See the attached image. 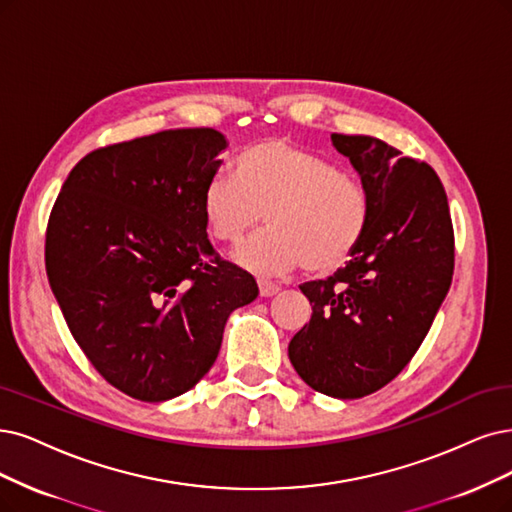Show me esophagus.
Returning <instances> with one entry per match:
<instances>
[{
	"mask_svg": "<svg viewBox=\"0 0 512 512\" xmlns=\"http://www.w3.org/2000/svg\"><path fill=\"white\" fill-rule=\"evenodd\" d=\"M257 287H259L261 297H272L280 291V287L274 285V282H270V280H257Z\"/></svg>",
	"mask_w": 512,
	"mask_h": 512,
	"instance_id": "esophagus-1",
	"label": "esophagus"
}]
</instances>
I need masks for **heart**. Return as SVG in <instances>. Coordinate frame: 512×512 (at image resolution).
I'll return each instance as SVG.
<instances>
[{
  "instance_id": "obj_1",
  "label": "heart",
  "mask_w": 512,
  "mask_h": 512,
  "mask_svg": "<svg viewBox=\"0 0 512 512\" xmlns=\"http://www.w3.org/2000/svg\"><path fill=\"white\" fill-rule=\"evenodd\" d=\"M266 213V230L234 253L240 268L278 276L301 266L329 274L363 242L371 202L361 179L287 139H263L236 158V177L215 175L202 189L211 236L238 244Z\"/></svg>"
}]
</instances>
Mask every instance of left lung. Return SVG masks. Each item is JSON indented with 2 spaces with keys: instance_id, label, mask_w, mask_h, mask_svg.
Masks as SVG:
<instances>
[{
  "instance_id": "obj_1",
  "label": "left lung",
  "mask_w": 512,
  "mask_h": 512,
  "mask_svg": "<svg viewBox=\"0 0 512 512\" xmlns=\"http://www.w3.org/2000/svg\"><path fill=\"white\" fill-rule=\"evenodd\" d=\"M365 185L367 234L344 268L301 285L312 318L289 344L310 388L361 399L399 375L451 287L453 225L437 173L365 135H331Z\"/></svg>"
}]
</instances>
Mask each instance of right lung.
<instances>
[{"instance_id":"1","label":"right lung","mask_w":512,"mask_h":512,"mask_svg":"<svg viewBox=\"0 0 512 512\" xmlns=\"http://www.w3.org/2000/svg\"><path fill=\"white\" fill-rule=\"evenodd\" d=\"M225 147L215 128H177L94 149L52 206V293L92 367L132 399L194 388L227 316L259 295L206 236L202 189Z\"/></svg>"}]
</instances>
